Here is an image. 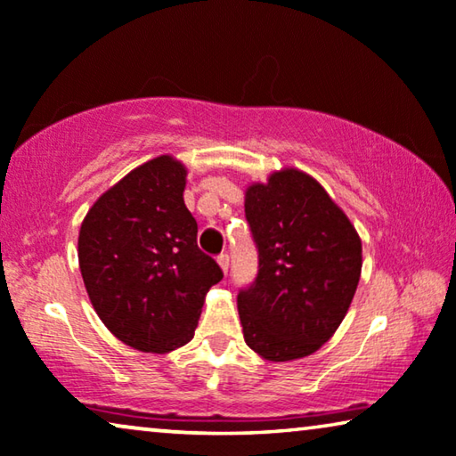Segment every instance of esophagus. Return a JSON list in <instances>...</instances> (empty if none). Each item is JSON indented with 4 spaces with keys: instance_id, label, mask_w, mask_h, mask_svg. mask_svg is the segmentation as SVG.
Segmentation results:
<instances>
[{
    "instance_id": "34e87169",
    "label": "esophagus",
    "mask_w": 456,
    "mask_h": 456,
    "mask_svg": "<svg viewBox=\"0 0 456 456\" xmlns=\"http://www.w3.org/2000/svg\"><path fill=\"white\" fill-rule=\"evenodd\" d=\"M217 265L222 267L224 273H228V267H230V257H228V255H220V257H217Z\"/></svg>"
}]
</instances>
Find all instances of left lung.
<instances>
[{
    "mask_svg": "<svg viewBox=\"0 0 456 456\" xmlns=\"http://www.w3.org/2000/svg\"><path fill=\"white\" fill-rule=\"evenodd\" d=\"M245 216L259 253L257 278L239 292L247 346L272 363L309 357L353 303L363 265L357 230L298 167L248 184Z\"/></svg>",
    "mask_w": 456,
    "mask_h": 456,
    "instance_id": "left-lung-1",
    "label": "left lung"
}]
</instances>
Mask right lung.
I'll return each mask as SVG.
<instances>
[{"instance_id":"add662e5","label":"right lung","mask_w":456,"mask_h":456,"mask_svg":"<svg viewBox=\"0 0 456 456\" xmlns=\"http://www.w3.org/2000/svg\"><path fill=\"white\" fill-rule=\"evenodd\" d=\"M186 174L174 155L149 159L105 191L80 224L78 265L93 309L118 340L142 353L191 342L205 295L224 276L197 247Z\"/></svg>"}]
</instances>
